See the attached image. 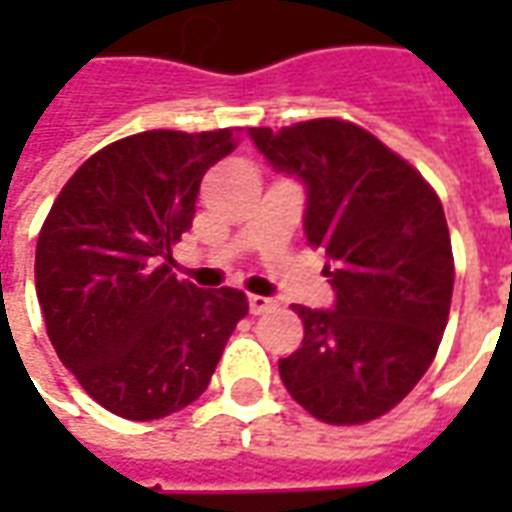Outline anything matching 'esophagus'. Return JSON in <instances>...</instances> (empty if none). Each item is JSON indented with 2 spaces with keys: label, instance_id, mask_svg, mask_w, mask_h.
<instances>
[{
  "label": "esophagus",
  "instance_id": "obj_1",
  "mask_svg": "<svg viewBox=\"0 0 512 512\" xmlns=\"http://www.w3.org/2000/svg\"><path fill=\"white\" fill-rule=\"evenodd\" d=\"M274 307L277 304H274V299H268V296H255V293L249 296V312L252 315H263V312H271Z\"/></svg>",
  "mask_w": 512,
  "mask_h": 512
}]
</instances>
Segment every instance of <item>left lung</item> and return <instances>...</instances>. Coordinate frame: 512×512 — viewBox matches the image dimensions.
Returning a JSON list of instances; mask_svg holds the SVG:
<instances>
[{
  "instance_id": "obj_1",
  "label": "left lung",
  "mask_w": 512,
  "mask_h": 512,
  "mask_svg": "<svg viewBox=\"0 0 512 512\" xmlns=\"http://www.w3.org/2000/svg\"><path fill=\"white\" fill-rule=\"evenodd\" d=\"M249 136L271 167L304 183V233L329 257L334 290L332 310L293 304L304 340L279 359V378L321 422H370L425 376L450 318L455 266L441 200L354 123L321 117Z\"/></svg>"
}]
</instances>
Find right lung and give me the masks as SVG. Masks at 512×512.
<instances>
[{
	"instance_id": "add662e5",
	"label": "right lung",
	"mask_w": 512,
	"mask_h": 512,
	"mask_svg": "<svg viewBox=\"0 0 512 512\" xmlns=\"http://www.w3.org/2000/svg\"><path fill=\"white\" fill-rule=\"evenodd\" d=\"M233 147L230 128L126 136L73 172L40 227L35 288L51 345L117 417L150 422L194 403L249 312L241 290H200L169 268L202 175Z\"/></svg>"
}]
</instances>
